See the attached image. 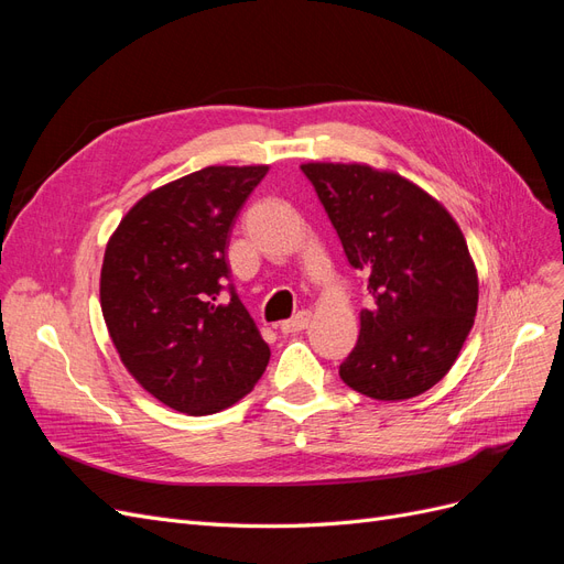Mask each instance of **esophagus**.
<instances>
[{
    "label": "esophagus",
    "instance_id": "34e87169",
    "mask_svg": "<svg viewBox=\"0 0 564 564\" xmlns=\"http://www.w3.org/2000/svg\"><path fill=\"white\" fill-rule=\"evenodd\" d=\"M308 324H311V313L308 311H301L296 317L280 322V332L282 334H299L303 329H308Z\"/></svg>",
    "mask_w": 564,
    "mask_h": 564
}]
</instances>
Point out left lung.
<instances>
[{
  "mask_svg": "<svg viewBox=\"0 0 564 564\" xmlns=\"http://www.w3.org/2000/svg\"><path fill=\"white\" fill-rule=\"evenodd\" d=\"M371 305L340 379L371 400L431 390L456 362L477 313V270L454 216L409 178L350 162H305Z\"/></svg>",
  "mask_w": 564,
  "mask_h": 564,
  "instance_id": "1",
  "label": "left lung"
}]
</instances>
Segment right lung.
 Instances as JSON below:
<instances>
[{"instance_id": "right-lung-1", "label": "right lung", "mask_w": 564, "mask_h": 564, "mask_svg": "<svg viewBox=\"0 0 564 564\" xmlns=\"http://www.w3.org/2000/svg\"><path fill=\"white\" fill-rule=\"evenodd\" d=\"M268 164L204 166L150 191L119 220L100 268V311L119 360L152 398L187 416L253 390L270 348L230 286L235 218Z\"/></svg>"}]
</instances>
